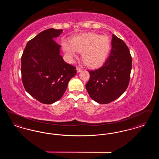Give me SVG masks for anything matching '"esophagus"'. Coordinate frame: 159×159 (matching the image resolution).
<instances>
[{"mask_svg": "<svg viewBox=\"0 0 159 159\" xmlns=\"http://www.w3.org/2000/svg\"><path fill=\"white\" fill-rule=\"evenodd\" d=\"M76 70H77V73H79V72H80V71H82V69L81 68H80V67H77L76 68Z\"/></svg>", "mask_w": 159, "mask_h": 159, "instance_id": "34e87169", "label": "esophagus"}]
</instances>
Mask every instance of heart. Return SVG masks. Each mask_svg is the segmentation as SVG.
I'll use <instances>...</instances> for the list:
<instances>
[{
  "label": "heart",
  "mask_w": 159,
  "mask_h": 159,
  "mask_svg": "<svg viewBox=\"0 0 159 159\" xmlns=\"http://www.w3.org/2000/svg\"><path fill=\"white\" fill-rule=\"evenodd\" d=\"M63 50L71 59L76 56L77 51L82 52V58L89 67H98L106 60L111 48V40L106 34L99 35L86 33L73 38L71 43H62Z\"/></svg>",
  "instance_id": "b5f03b06"
}]
</instances>
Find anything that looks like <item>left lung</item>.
Segmentation results:
<instances>
[{"mask_svg":"<svg viewBox=\"0 0 159 159\" xmlns=\"http://www.w3.org/2000/svg\"><path fill=\"white\" fill-rule=\"evenodd\" d=\"M111 50L103 66L89 71L86 89L91 98L99 104L110 103L120 97L128 86L132 57L128 47L113 34Z\"/></svg>","mask_w":159,"mask_h":159,"instance_id":"1","label":"left lung"}]
</instances>
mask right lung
I'll list each match as a JSON object with an SVG mask.
<instances>
[{
  "label": "right lung",
  "mask_w": 159,
  "mask_h": 159,
  "mask_svg": "<svg viewBox=\"0 0 159 159\" xmlns=\"http://www.w3.org/2000/svg\"><path fill=\"white\" fill-rule=\"evenodd\" d=\"M62 31L49 29L42 31L28 42L21 57L24 87L43 104L58 101L70 80L76 75V67L64 61L60 55L61 46L53 40Z\"/></svg>",
  "instance_id": "1"
}]
</instances>
